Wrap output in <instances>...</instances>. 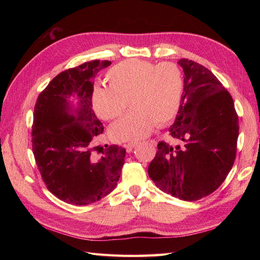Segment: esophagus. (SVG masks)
Masks as SVG:
<instances>
[{
	"label": "esophagus",
	"mask_w": 260,
	"mask_h": 260,
	"mask_svg": "<svg viewBox=\"0 0 260 260\" xmlns=\"http://www.w3.org/2000/svg\"><path fill=\"white\" fill-rule=\"evenodd\" d=\"M138 145V143L137 142H130V143H127V144H124L123 146H124V148H125V151H127L128 153H130L133 148H135L136 146Z\"/></svg>",
	"instance_id": "obj_1"
}]
</instances>
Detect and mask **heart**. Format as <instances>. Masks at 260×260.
<instances>
[{
  "label": "heart",
  "instance_id": "1",
  "mask_svg": "<svg viewBox=\"0 0 260 260\" xmlns=\"http://www.w3.org/2000/svg\"><path fill=\"white\" fill-rule=\"evenodd\" d=\"M106 80L109 86L98 85L92 93L93 108L102 119L119 117L128 100L133 108L111 127L112 137L119 142L146 138L156 123L165 125L174 119L182 103L183 76L174 62L125 59L108 70Z\"/></svg>",
  "mask_w": 260,
  "mask_h": 260
}]
</instances>
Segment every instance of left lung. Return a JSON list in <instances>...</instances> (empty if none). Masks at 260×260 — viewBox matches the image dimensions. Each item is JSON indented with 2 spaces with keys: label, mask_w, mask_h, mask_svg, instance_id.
<instances>
[{
  "label": "left lung",
  "mask_w": 260,
  "mask_h": 260,
  "mask_svg": "<svg viewBox=\"0 0 260 260\" xmlns=\"http://www.w3.org/2000/svg\"><path fill=\"white\" fill-rule=\"evenodd\" d=\"M182 103L169 128L176 144L160 141L148 176L157 187L192 202L211 194L229 174L237 155L239 117L230 93L209 69L181 58Z\"/></svg>",
  "instance_id": "left-lung-1"
}]
</instances>
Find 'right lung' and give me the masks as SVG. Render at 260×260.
Returning a JSON list of instances; mask_svg holds the SVG:
<instances>
[{"mask_svg":"<svg viewBox=\"0 0 260 260\" xmlns=\"http://www.w3.org/2000/svg\"><path fill=\"white\" fill-rule=\"evenodd\" d=\"M111 64L96 59L65 70L40 93L35 106L31 141L38 169L48 190L73 205H89L111 193L124 164L123 147L93 146L94 138L104 131L92 108L93 79Z\"/></svg>","mask_w":260,"mask_h":260,"instance_id":"add662e5","label":"right lung"}]
</instances>
